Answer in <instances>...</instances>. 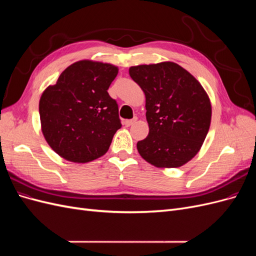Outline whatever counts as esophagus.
<instances>
[{"label": "esophagus", "mask_w": 256, "mask_h": 256, "mask_svg": "<svg viewBox=\"0 0 256 256\" xmlns=\"http://www.w3.org/2000/svg\"><path fill=\"white\" fill-rule=\"evenodd\" d=\"M136 122V118H134V120H125L124 122V125H125L126 127H129V126H131V125H134V124Z\"/></svg>", "instance_id": "1"}]
</instances>
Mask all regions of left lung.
<instances>
[{
  "label": "left lung",
  "mask_w": 256,
  "mask_h": 256,
  "mask_svg": "<svg viewBox=\"0 0 256 256\" xmlns=\"http://www.w3.org/2000/svg\"><path fill=\"white\" fill-rule=\"evenodd\" d=\"M129 74L145 94L150 132L141 157L157 168H180L200 152L210 127L212 104L200 83L173 62L138 65Z\"/></svg>",
  "instance_id": "obj_1"
}]
</instances>
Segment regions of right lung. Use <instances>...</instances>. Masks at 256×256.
<instances>
[{
  "instance_id": "right-lung-1",
  "label": "right lung",
  "mask_w": 256,
  "mask_h": 256,
  "mask_svg": "<svg viewBox=\"0 0 256 256\" xmlns=\"http://www.w3.org/2000/svg\"><path fill=\"white\" fill-rule=\"evenodd\" d=\"M118 74L109 63L82 60L68 66L40 100L42 131L60 157L86 164L109 150L120 127L118 106L108 92Z\"/></svg>"
}]
</instances>
